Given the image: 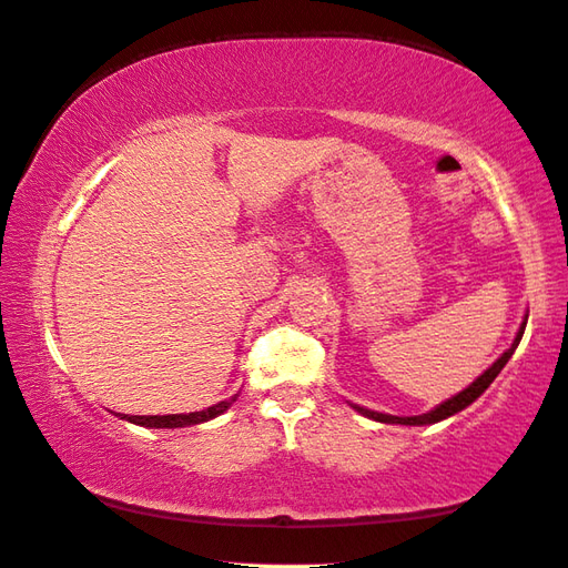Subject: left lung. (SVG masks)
<instances>
[{
    "mask_svg": "<svg viewBox=\"0 0 568 568\" xmlns=\"http://www.w3.org/2000/svg\"><path fill=\"white\" fill-rule=\"evenodd\" d=\"M524 328H527V318L521 321L515 344H511L505 353H501V356H499L495 363H491V366L483 373V376H479V378H477L473 385H469V388H465L463 393H457L455 398L445 400L443 405H437V408L430 410V413L415 415V417H398V415H385V413L358 408V405H353V408H356L358 413H363L366 417H373V420H378V423H398V425H433V423H440V420H445V417H450V415H455V413H459V410H465L469 403H475V400L479 398V395H483V393L489 388V383L499 376V371L507 366V361L511 358V353H515V348L519 346V341H521V336H524Z\"/></svg>",
    "mask_w": 568,
    "mask_h": 568,
    "instance_id": "obj_1",
    "label": "left lung"
}]
</instances>
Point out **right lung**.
<instances>
[{
	"label": "right lung",
	"mask_w": 568,
	"mask_h": 568,
	"mask_svg": "<svg viewBox=\"0 0 568 568\" xmlns=\"http://www.w3.org/2000/svg\"><path fill=\"white\" fill-rule=\"evenodd\" d=\"M234 398H237V395H234ZM234 398L212 405V408H207V410L187 413V415H121V417H125L128 423L143 425V427H185V425L207 423V420H212V417L222 415L234 403Z\"/></svg>",
	"instance_id": "1"
}]
</instances>
